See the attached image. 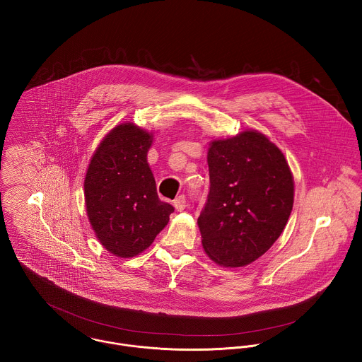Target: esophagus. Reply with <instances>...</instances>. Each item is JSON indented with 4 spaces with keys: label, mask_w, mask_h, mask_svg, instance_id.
I'll list each match as a JSON object with an SVG mask.
<instances>
[{
    "label": "esophagus",
    "mask_w": 362,
    "mask_h": 362,
    "mask_svg": "<svg viewBox=\"0 0 362 362\" xmlns=\"http://www.w3.org/2000/svg\"><path fill=\"white\" fill-rule=\"evenodd\" d=\"M173 205L174 207L177 209V210H184L185 207H187V198H185V195H180V197H177L175 199H174V202H173Z\"/></svg>",
    "instance_id": "esophagus-1"
}]
</instances>
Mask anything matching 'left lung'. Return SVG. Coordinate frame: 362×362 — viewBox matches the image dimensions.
<instances>
[{"label":"left lung","instance_id":"left-lung-1","mask_svg":"<svg viewBox=\"0 0 362 362\" xmlns=\"http://www.w3.org/2000/svg\"><path fill=\"white\" fill-rule=\"evenodd\" d=\"M207 164L210 187L198 217L204 250L218 264L245 266L262 257L287 224L294 202L290 167L257 131L211 142Z\"/></svg>","mask_w":362,"mask_h":362}]
</instances>
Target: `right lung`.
Segmentation results:
<instances>
[{
	"mask_svg": "<svg viewBox=\"0 0 362 362\" xmlns=\"http://www.w3.org/2000/svg\"><path fill=\"white\" fill-rule=\"evenodd\" d=\"M152 136L128 122L115 127L89 164L85 199L90 224L107 251L131 258L165 227L174 207L158 199L146 155Z\"/></svg>",
	"mask_w": 362,
	"mask_h": 362,
	"instance_id": "1",
	"label": "right lung"
}]
</instances>
